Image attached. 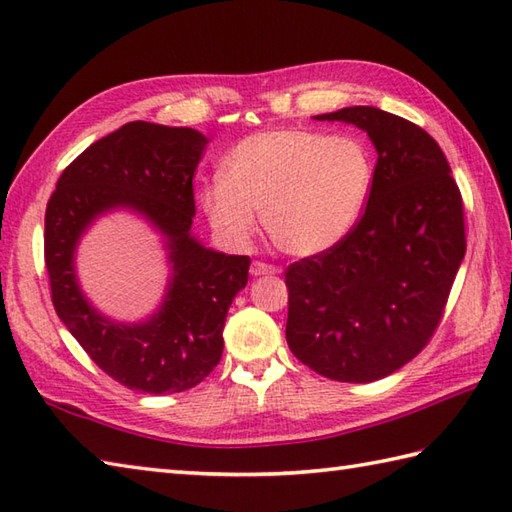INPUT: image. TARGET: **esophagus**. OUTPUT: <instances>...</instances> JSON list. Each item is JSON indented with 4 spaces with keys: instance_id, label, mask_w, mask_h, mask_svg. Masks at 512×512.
Wrapping results in <instances>:
<instances>
[{
    "instance_id": "1",
    "label": "esophagus",
    "mask_w": 512,
    "mask_h": 512,
    "mask_svg": "<svg viewBox=\"0 0 512 512\" xmlns=\"http://www.w3.org/2000/svg\"><path fill=\"white\" fill-rule=\"evenodd\" d=\"M279 268L264 264V262H253L250 264V275L253 277H264V275H277Z\"/></svg>"
}]
</instances>
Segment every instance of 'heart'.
<instances>
[{"label":"heart","instance_id":"b5f03b06","mask_svg":"<svg viewBox=\"0 0 512 512\" xmlns=\"http://www.w3.org/2000/svg\"><path fill=\"white\" fill-rule=\"evenodd\" d=\"M374 182L376 158L363 138L268 129L228 151L222 178L200 189V206L228 244L246 246L262 213L270 242L312 257L354 231Z\"/></svg>","mask_w":512,"mask_h":512}]
</instances>
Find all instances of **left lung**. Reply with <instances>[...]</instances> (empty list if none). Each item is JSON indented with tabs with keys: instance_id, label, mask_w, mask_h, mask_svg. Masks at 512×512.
Returning a JSON list of instances; mask_svg holds the SVG:
<instances>
[{
	"instance_id": "left-lung-1",
	"label": "left lung",
	"mask_w": 512,
	"mask_h": 512,
	"mask_svg": "<svg viewBox=\"0 0 512 512\" xmlns=\"http://www.w3.org/2000/svg\"><path fill=\"white\" fill-rule=\"evenodd\" d=\"M354 125L378 154L367 209L341 244L286 270V341L303 365L372 383L436 332L466 253L464 206L440 145L405 118L356 105L314 116Z\"/></svg>"
}]
</instances>
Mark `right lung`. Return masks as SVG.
Returning <instances> with one entry per match:
<instances>
[{
  "mask_svg": "<svg viewBox=\"0 0 512 512\" xmlns=\"http://www.w3.org/2000/svg\"><path fill=\"white\" fill-rule=\"evenodd\" d=\"M209 138L191 127L127 123L96 140L61 173L46 209L52 303L92 361L143 394H178L213 372L224 350L226 312L248 281L250 259L206 248L193 235V176ZM129 210L168 250L161 306L143 322L107 318L75 273L80 237L99 216Z\"/></svg>",
  "mask_w": 512,
  "mask_h": 512,
  "instance_id": "right-lung-1",
  "label": "right lung"
}]
</instances>
